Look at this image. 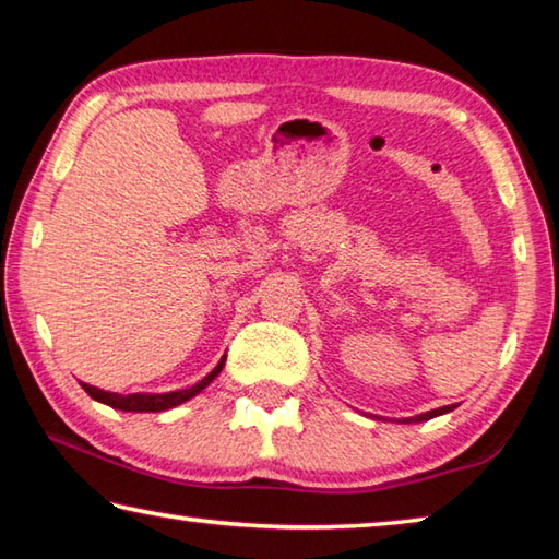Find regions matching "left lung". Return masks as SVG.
I'll return each instance as SVG.
<instances>
[{"instance_id":"1","label":"left lung","mask_w":559,"mask_h":559,"mask_svg":"<svg viewBox=\"0 0 559 559\" xmlns=\"http://www.w3.org/2000/svg\"><path fill=\"white\" fill-rule=\"evenodd\" d=\"M451 409H456V406L449 404V406H441V409H431V412H424V414H416V416H406V419H402V424H416V421H427V419H433V416H441L447 414Z\"/></svg>"}]
</instances>
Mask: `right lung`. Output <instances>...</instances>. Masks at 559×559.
<instances>
[{"instance_id":"add662e5","label":"right lung","mask_w":559,"mask_h":559,"mask_svg":"<svg viewBox=\"0 0 559 559\" xmlns=\"http://www.w3.org/2000/svg\"><path fill=\"white\" fill-rule=\"evenodd\" d=\"M224 362H226V355L219 359V365H216L214 370L204 377V380H200L192 386H187V390H177V392L118 394V392L98 390V386H91L86 382H81V386L88 392L91 400H96L100 404H108V406H112V409H120V412H165V409H173V406L182 404L187 400H192V396L200 394L204 386H210L216 380V377H219V372L224 370Z\"/></svg>"}]
</instances>
